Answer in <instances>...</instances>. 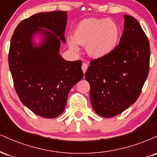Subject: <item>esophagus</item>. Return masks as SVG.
<instances>
[{
    "label": "esophagus",
    "mask_w": 157,
    "mask_h": 157,
    "mask_svg": "<svg viewBox=\"0 0 157 157\" xmlns=\"http://www.w3.org/2000/svg\"><path fill=\"white\" fill-rule=\"evenodd\" d=\"M87 68H88V64L86 63H83L82 64V71H83V73H86Z\"/></svg>",
    "instance_id": "esophagus-1"
}]
</instances>
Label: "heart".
Wrapping results in <instances>:
<instances>
[{"label": "heart", "instance_id": "heart-1", "mask_svg": "<svg viewBox=\"0 0 157 157\" xmlns=\"http://www.w3.org/2000/svg\"><path fill=\"white\" fill-rule=\"evenodd\" d=\"M120 33V27L112 20L86 19L77 25L73 39L69 40V46L74 51H77V44L86 45V51L90 56L105 57L116 47Z\"/></svg>", "mask_w": 157, "mask_h": 157}]
</instances>
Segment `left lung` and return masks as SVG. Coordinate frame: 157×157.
Instances as JSON below:
<instances>
[{
    "label": "left lung",
    "instance_id": "obj_1",
    "mask_svg": "<svg viewBox=\"0 0 157 157\" xmlns=\"http://www.w3.org/2000/svg\"><path fill=\"white\" fill-rule=\"evenodd\" d=\"M124 19L120 44L109 55L91 60L85 75L91 105L103 117H113L136 101L150 68L147 35L134 17Z\"/></svg>",
    "mask_w": 157,
    "mask_h": 157
}]
</instances>
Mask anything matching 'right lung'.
I'll return each instance as SVG.
<instances>
[{
    "label": "right lung",
    "mask_w": 157,
    "mask_h": 157,
    "mask_svg": "<svg viewBox=\"0 0 157 157\" xmlns=\"http://www.w3.org/2000/svg\"><path fill=\"white\" fill-rule=\"evenodd\" d=\"M66 13L54 11L33 15L17 25L11 39L9 66L16 92L23 105L44 118L63 113L70 89L83 77L82 61L65 60L59 55L60 40L66 42ZM37 31L46 37L35 48L31 39Z\"/></svg>",
    "instance_id": "right-lung-1"
}]
</instances>
